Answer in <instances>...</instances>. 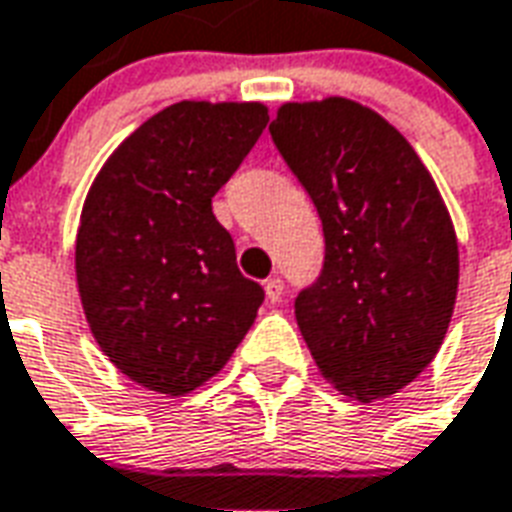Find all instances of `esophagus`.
Here are the masks:
<instances>
[{
    "label": "esophagus",
    "instance_id": "esophagus-1",
    "mask_svg": "<svg viewBox=\"0 0 512 512\" xmlns=\"http://www.w3.org/2000/svg\"><path fill=\"white\" fill-rule=\"evenodd\" d=\"M282 295H285V282L279 279V276H271L266 282V298L271 304H279L282 301Z\"/></svg>",
    "mask_w": 512,
    "mask_h": 512
}]
</instances>
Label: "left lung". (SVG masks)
<instances>
[{
	"instance_id": "left-lung-1",
	"label": "left lung",
	"mask_w": 512,
	"mask_h": 512,
	"mask_svg": "<svg viewBox=\"0 0 512 512\" xmlns=\"http://www.w3.org/2000/svg\"><path fill=\"white\" fill-rule=\"evenodd\" d=\"M268 130L323 219V274L295 298L306 347L344 396H393L434 361L453 317L448 206L410 140L361 102H285Z\"/></svg>"
}]
</instances>
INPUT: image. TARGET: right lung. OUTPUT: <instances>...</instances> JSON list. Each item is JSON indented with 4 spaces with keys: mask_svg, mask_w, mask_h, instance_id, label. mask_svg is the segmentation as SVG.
I'll list each match as a JSON object with an SVG mask.
<instances>
[{
    "mask_svg": "<svg viewBox=\"0 0 512 512\" xmlns=\"http://www.w3.org/2000/svg\"><path fill=\"white\" fill-rule=\"evenodd\" d=\"M263 102L181 100L119 143L75 238L83 314L108 361L184 396L230 361L263 304L211 198L266 130Z\"/></svg>",
    "mask_w": 512,
    "mask_h": 512,
    "instance_id": "add662e5",
    "label": "right lung"
}]
</instances>
